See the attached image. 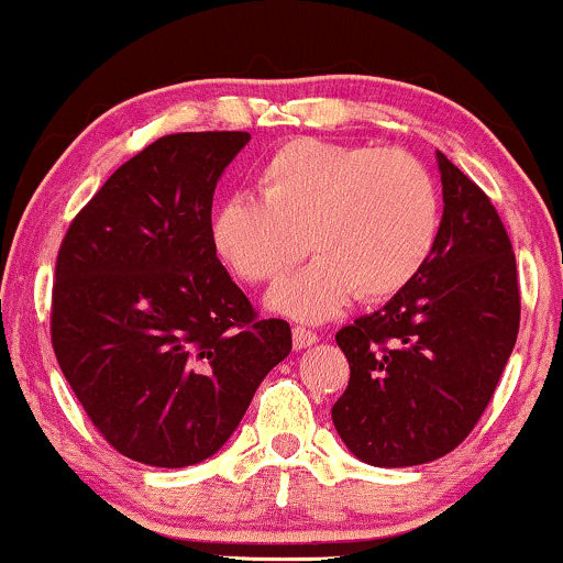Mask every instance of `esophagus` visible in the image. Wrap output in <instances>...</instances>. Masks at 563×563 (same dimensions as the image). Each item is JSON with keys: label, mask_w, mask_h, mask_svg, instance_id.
Wrapping results in <instances>:
<instances>
[{"label": "esophagus", "mask_w": 563, "mask_h": 563, "mask_svg": "<svg viewBox=\"0 0 563 563\" xmlns=\"http://www.w3.org/2000/svg\"><path fill=\"white\" fill-rule=\"evenodd\" d=\"M314 341H318V333H314V331H309V328H301V325L294 328V346L296 349L312 346Z\"/></svg>", "instance_id": "esophagus-1"}]
</instances>
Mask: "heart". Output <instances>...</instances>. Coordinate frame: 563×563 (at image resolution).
Masks as SVG:
<instances>
[{
    "mask_svg": "<svg viewBox=\"0 0 563 563\" xmlns=\"http://www.w3.org/2000/svg\"><path fill=\"white\" fill-rule=\"evenodd\" d=\"M260 198L232 192L217 206L211 241L245 283H273L309 249L318 260L267 296L273 312L320 322L354 294H399L429 262L439 235V192L405 151L290 140L256 174ZM308 243H302V238Z\"/></svg>",
    "mask_w": 563,
    "mask_h": 563,
    "instance_id": "b5f03b06",
    "label": "heart"
}]
</instances>
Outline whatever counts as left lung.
I'll use <instances>...</instances> for the list:
<instances>
[{
    "instance_id": "8db88e82",
    "label": "left lung",
    "mask_w": 563,
    "mask_h": 563,
    "mask_svg": "<svg viewBox=\"0 0 563 563\" xmlns=\"http://www.w3.org/2000/svg\"><path fill=\"white\" fill-rule=\"evenodd\" d=\"M437 166L444 209L426 267L335 333L349 386L333 426L367 466H421L455 450L493 399L519 333L508 232L489 198L439 151Z\"/></svg>"
}]
</instances>
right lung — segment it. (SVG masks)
<instances>
[{
  "instance_id": "right-lung-1",
  "label": "right lung",
  "mask_w": 563,
  "mask_h": 563,
  "mask_svg": "<svg viewBox=\"0 0 563 563\" xmlns=\"http://www.w3.org/2000/svg\"><path fill=\"white\" fill-rule=\"evenodd\" d=\"M249 132L166 134L111 174L63 238L53 346L89 421L145 466L206 461L290 352L217 260L211 200Z\"/></svg>"
}]
</instances>
